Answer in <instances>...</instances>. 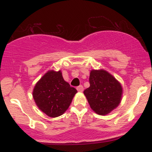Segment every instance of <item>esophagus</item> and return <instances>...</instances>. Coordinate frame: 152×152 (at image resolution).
I'll return each instance as SVG.
<instances>
[{"label":"esophagus","mask_w":152,"mask_h":152,"mask_svg":"<svg viewBox=\"0 0 152 152\" xmlns=\"http://www.w3.org/2000/svg\"><path fill=\"white\" fill-rule=\"evenodd\" d=\"M76 89H77L78 91H79V92H83V86H82V85H80L79 86H78L77 88H76Z\"/></svg>","instance_id":"1"}]
</instances>
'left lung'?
Wrapping results in <instances>:
<instances>
[{"instance_id":"obj_1","label":"left lung","mask_w":152,"mask_h":152,"mask_svg":"<svg viewBox=\"0 0 152 152\" xmlns=\"http://www.w3.org/2000/svg\"><path fill=\"white\" fill-rule=\"evenodd\" d=\"M90 86L84 90L91 109L99 115L109 114L121 103L123 88L120 82L104 69L91 70Z\"/></svg>"}]
</instances>
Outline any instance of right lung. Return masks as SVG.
Listing matches in <instances>:
<instances>
[{"label":"right lung","instance_id":"right-lung-1","mask_svg":"<svg viewBox=\"0 0 152 152\" xmlns=\"http://www.w3.org/2000/svg\"><path fill=\"white\" fill-rule=\"evenodd\" d=\"M77 90L64 79L61 71L50 70L35 85L33 97L38 109L51 118L69 109Z\"/></svg>","mask_w":152,"mask_h":152}]
</instances>
